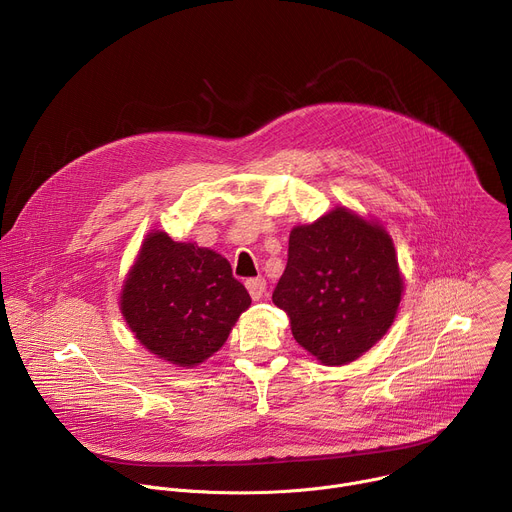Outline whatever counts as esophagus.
<instances>
[{
  "label": "esophagus",
  "instance_id": "34e87169",
  "mask_svg": "<svg viewBox=\"0 0 512 512\" xmlns=\"http://www.w3.org/2000/svg\"><path fill=\"white\" fill-rule=\"evenodd\" d=\"M247 289H249V294H251V298L255 300V302H259L261 298H263V294H265V289H267V283H265V279H261V277H255V279H247Z\"/></svg>",
  "mask_w": 512,
  "mask_h": 512
}]
</instances>
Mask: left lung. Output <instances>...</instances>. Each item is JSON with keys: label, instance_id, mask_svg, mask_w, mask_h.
Here are the masks:
<instances>
[{"label": "left lung", "instance_id": "left-lung-1", "mask_svg": "<svg viewBox=\"0 0 512 512\" xmlns=\"http://www.w3.org/2000/svg\"><path fill=\"white\" fill-rule=\"evenodd\" d=\"M403 287L387 229L377 218L336 206L291 229L273 304L285 310L304 350L326 367H342L387 334Z\"/></svg>", "mask_w": 512, "mask_h": 512}]
</instances>
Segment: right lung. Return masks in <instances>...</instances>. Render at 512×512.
<instances>
[{
	"instance_id": "add662e5",
	"label": "right lung",
	"mask_w": 512,
	"mask_h": 512,
	"mask_svg": "<svg viewBox=\"0 0 512 512\" xmlns=\"http://www.w3.org/2000/svg\"><path fill=\"white\" fill-rule=\"evenodd\" d=\"M249 306L245 285L221 253L178 243L164 231L145 235L119 294L137 342L186 369L221 350Z\"/></svg>"
}]
</instances>
